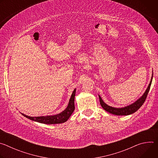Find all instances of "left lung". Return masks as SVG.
Listing matches in <instances>:
<instances>
[{
    "instance_id": "1",
    "label": "left lung",
    "mask_w": 158,
    "mask_h": 158,
    "mask_svg": "<svg viewBox=\"0 0 158 158\" xmlns=\"http://www.w3.org/2000/svg\"><path fill=\"white\" fill-rule=\"evenodd\" d=\"M152 76L150 81V83L146 89V92L144 93V94L143 95V96L141 98H140L137 101L135 102L134 103L132 104L130 106H128L127 107H123V108H115V107H110L108 105H107L106 104H105L102 99H101V98L100 97V96H99V102L101 104V106H102V107L106 111L110 112V113L114 114V115H117V116H124V115H129L131 114L134 112H135L136 111H137L141 106L142 105L144 104L145 100L146 99L148 94L149 91L150 89V87L151 85V82H152Z\"/></svg>"
}]
</instances>
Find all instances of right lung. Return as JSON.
Masks as SVG:
<instances>
[{"label":"right lung","mask_w":158,"mask_h":158,"mask_svg":"<svg viewBox=\"0 0 158 158\" xmlns=\"http://www.w3.org/2000/svg\"><path fill=\"white\" fill-rule=\"evenodd\" d=\"M76 94V89L74 90V91L72 94L71 99L69 100V102L67 108L62 111L61 113L54 115V116H40V117H30L27 116L24 114H22L24 117L43 124H60L65 122L68 119L73 112L75 109L74 106V98Z\"/></svg>","instance_id":"right-lung-1"}]
</instances>
